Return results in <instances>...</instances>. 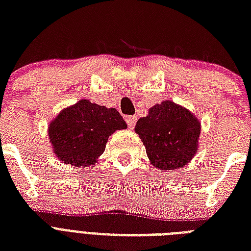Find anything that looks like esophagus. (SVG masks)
Wrapping results in <instances>:
<instances>
[{"mask_svg":"<svg viewBox=\"0 0 251 251\" xmlns=\"http://www.w3.org/2000/svg\"><path fill=\"white\" fill-rule=\"evenodd\" d=\"M135 122H137V117L135 116H127L126 117V124L129 126V129H133L135 126Z\"/></svg>","mask_w":251,"mask_h":251,"instance_id":"34e87169","label":"esophagus"}]
</instances>
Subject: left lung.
Here are the masks:
<instances>
[{
  "label": "left lung",
  "mask_w": 251,
  "mask_h": 251,
  "mask_svg": "<svg viewBox=\"0 0 251 251\" xmlns=\"http://www.w3.org/2000/svg\"><path fill=\"white\" fill-rule=\"evenodd\" d=\"M135 133L151 164L160 171H173L186 165L198 151L201 122L189 109L164 100L138 120Z\"/></svg>",
  "instance_id": "1"
}]
</instances>
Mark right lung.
<instances>
[{"label": "right lung", "instance_id": "1", "mask_svg": "<svg viewBox=\"0 0 251 251\" xmlns=\"http://www.w3.org/2000/svg\"><path fill=\"white\" fill-rule=\"evenodd\" d=\"M126 127L117 109L82 99L57 114L49 124L48 135L58 160L83 168L98 161L116 130Z\"/></svg>", "mask_w": 251, "mask_h": 251}]
</instances>
